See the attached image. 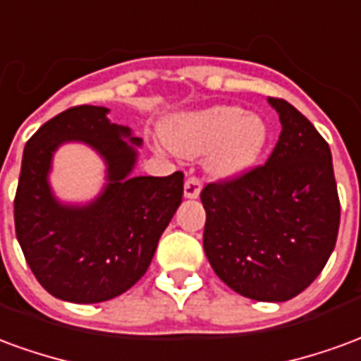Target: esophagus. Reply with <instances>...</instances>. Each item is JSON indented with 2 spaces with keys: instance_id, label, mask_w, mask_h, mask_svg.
Masks as SVG:
<instances>
[{
  "instance_id": "obj_1",
  "label": "esophagus",
  "mask_w": 361,
  "mask_h": 361,
  "mask_svg": "<svg viewBox=\"0 0 361 361\" xmlns=\"http://www.w3.org/2000/svg\"><path fill=\"white\" fill-rule=\"evenodd\" d=\"M201 193V180L195 178V176H191L185 180V185H183V195L188 197V199H197Z\"/></svg>"
}]
</instances>
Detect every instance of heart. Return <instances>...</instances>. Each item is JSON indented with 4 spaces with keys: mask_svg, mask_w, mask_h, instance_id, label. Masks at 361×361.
Segmentation results:
<instances>
[{
    "mask_svg": "<svg viewBox=\"0 0 361 361\" xmlns=\"http://www.w3.org/2000/svg\"><path fill=\"white\" fill-rule=\"evenodd\" d=\"M166 145L181 157L207 152L216 176H235L255 164L269 141V126L259 114L238 106H212L170 119L162 129Z\"/></svg>",
    "mask_w": 361,
    "mask_h": 361,
    "instance_id": "1",
    "label": "heart"
}]
</instances>
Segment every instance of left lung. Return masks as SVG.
I'll return each mask as SVG.
<instances>
[{
  "mask_svg": "<svg viewBox=\"0 0 361 361\" xmlns=\"http://www.w3.org/2000/svg\"><path fill=\"white\" fill-rule=\"evenodd\" d=\"M282 131L265 164L207 183L203 247L212 271L238 294L286 302L331 257L341 201L326 141L282 98H269Z\"/></svg>",
  "mask_w": 361,
  "mask_h": 361,
  "instance_id": "left-lung-1",
  "label": "left lung"
}]
</instances>
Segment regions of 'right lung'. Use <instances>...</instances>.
Returning a JSON list of instances; mask_svg holds the SVG:
<instances>
[{
    "mask_svg": "<svg viewBox=\"0 0 361 361\" xmlns=\"http://www.w3.org/2000/svg\"><path fill=\"white\" fill-rule=\"evenodd\" d=\"M102 106H73L27 141L15 195V232L36 280L51 295L98 303L123 294L149 269L158 240L183 197V173L131 176V129L106 118ZM81 140L104 158L109 183L92 204L61 205L47 183L61 142Z\"/></svg>",
    "mask_w": 361,
    "mask_h": 361,
    "instance_id": "1",
    "label": "right lung"
}]
</instances>
